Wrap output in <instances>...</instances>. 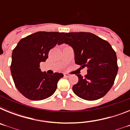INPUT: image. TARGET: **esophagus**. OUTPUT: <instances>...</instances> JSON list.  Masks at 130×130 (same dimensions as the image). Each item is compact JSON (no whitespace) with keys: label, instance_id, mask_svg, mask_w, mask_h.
<instances>
[{"label":"esophagus","instance_id":"34e87169","mask_svg":"<svg viewBox=\"0 0 130 130\" xmlns=\"http://www.w3.org/2000/svg\"><path fill=\"white\" fill-rule=\"evenodd\" d=\"M64 77H69L70 76V74H68V73H64Z\"/></svg>","mask_w":130,"mask_h":130}]
</instances>
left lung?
<instances>
[{
	"instance_id": "1",
	"label": "left lung",
	"mask_w": 130,
	"mask_h": 130,
	"mask_svg": "<svg viewBox=\"0 0 130 130\" xmlns=\"http://www.w3.org/2000/svg\"><path fill=\"white\" fill-rule=\"evenodd\" d=\"M63 34L58 44L64 43L72 47L75 64L82 68H88L85 77L75 73L79 81L72 87L73 92L82 99L89 101L105 96L112 87L118 72L114 49L109 42L90 32Z\"/></svg>"
}]
</instances>
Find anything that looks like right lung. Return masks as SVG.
I'll list each match as a JSON object with an SVG mask.
<instances>
[{
    "instance_id": "right-lung-1",
    "label": "right lung",
    "mask_w": 130,
    "mask_h": 130,
    "mask_svg": "<svg viewBox=\"0 0 130 130\" xmlns=\"http://www.w3.org/2000/svg\"><path fill=\"white\" fill-rule=\"evenodd\" d=\"M64 32H37L21 39L11 55L12 78L18 90L31 100H42L53 94L61 73L49 75L42 72L40 64L48 58L50 49L58 43Z\"/></svg>"
}]
</instances>
